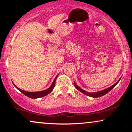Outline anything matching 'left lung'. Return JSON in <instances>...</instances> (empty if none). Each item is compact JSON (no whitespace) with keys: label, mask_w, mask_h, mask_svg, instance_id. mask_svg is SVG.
<instances>
[{"label":"left lung","mask_w":132,"mask_h":132,"mask_svg":"<svg viewBox=\"0 0 132 132\" xmlns=\"http://www.w3.org/2000/svg\"><path fill=\"white\" fill-rule=\"evenodd\" d=\"M121 78H120L119 80L117 81V82L115 83V84L113 85L110 86L109 88H106V89H103V90H102V91H98V92H95V93H90V92H87V91H85L84 89H81V88H80L78 85H77V84L76 83V82H75V81H74V86H75V87H76V88L78 90V91H80V92H81L82 93H83V94H85V95H86V96L91 97H94V98L100 97L103 96V95L106 94V93H108V92H109V91H110L113 88H114V86L118 84V82H119V81H120V80H121Z\"/></svg>","instance_id":"8db88e82"}]
</instances>
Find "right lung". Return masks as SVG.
<instances>
[{
    "mask_svg": "<svg viewBox=\"0 0 132 132\" xmlns=\"http://www.w3.org/2000/svg\"><path fill=\"white\" fill-rule=\"evenodd\" d=\"M58 76V74L56 76V77H55L54 81H53L52 84L51 85V86H50L48 89H45V90H44V91H36V92H29V91H24V90L19 89V88H18L17 86L15 85L14 83H13L15 87L17 88V89L19 90V91H21L22 94H24L25 96L29 97H30V98H31V99H37V98L47 96V95L49 94V93H51L52 91V90H53V89H54V88L55 86V81H56V78H57Z\"/></svg>",
    "mask_w": 132,
    "mask_h": 132,
    "instance_id": "right-lung-1",
    "label": "right lung"
}]
</instances>
